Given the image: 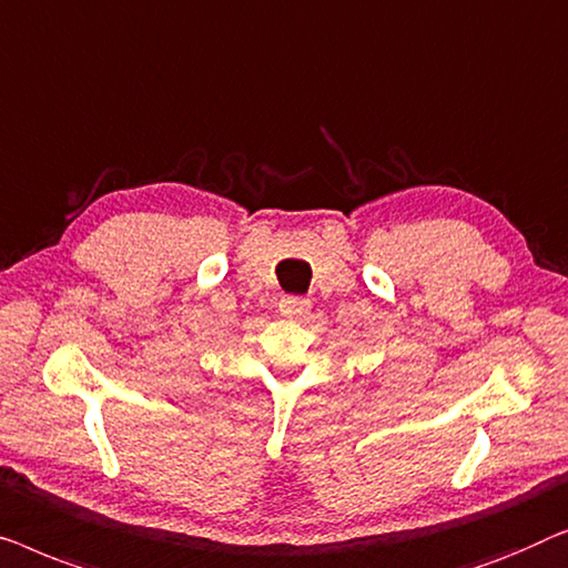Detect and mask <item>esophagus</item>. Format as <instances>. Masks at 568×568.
Here are the masks:
<instances>
[{
  "label": "esophagus",
  "instance_id": "1",
  "mask_svg": "<svg viewBox=\"0 0 568 568\" xmlns=\"http://www.w3.org/2000/svg\"><path fill=\"white\" fill-rule=\"evenodd\" d=\"M311 301L301 298V295H285L281 301V314L287 318H301L303 314H308Z\"/></svg>",
  "mask_w": 568,
  "mask_h": 568
}]
</instances>
